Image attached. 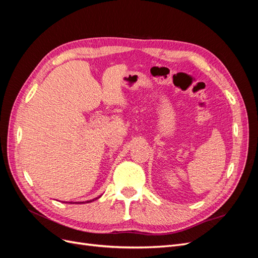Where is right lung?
<instances>
[{"mask_svg": "<svg viewBox=\"0 0 258 258\" xmlns=\"http://www.w3.org/2000/svg\"><path fill=\"white\" fill-rule=\"evenodd\" d=\"M97 199V198H96ZM90 201H92V200H89V201H87V202H90ZM71 204H72V202H71ZM82 204H83V202H82Z\"/></svg>", "mask_w": 258, "mask_h": 258, "instance_id": "1", "label": "right lung"}]
</instances>
